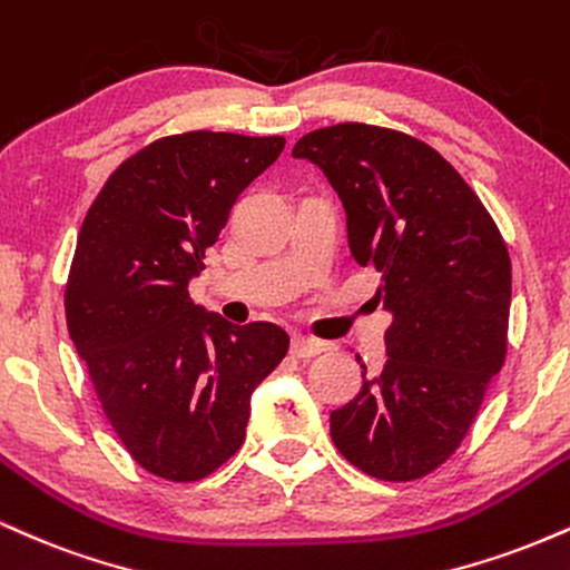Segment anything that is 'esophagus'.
<instances>
[{
  "label": "esophagus",
  "mask_w": 570,
  "mask_h": 570,
  "mask_svg": "<svg viewBox=\"0 0 570 570\" xmlns=\"http://www.w3.org/2000/svg\"><path fill=\"white\" fill-rule=\"evenodd\" d=\"M291 352L301 360H309V357H317V354L327 352V344H325V341H320V338L296 336V338H293V344H291Z\"/></svg>",
  "instance_id": "obj_1"
}]
</instances>
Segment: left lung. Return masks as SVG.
<instances>
[{"label": "left lung", "mask_w": 570, "mask_h": 570, "mask_svg": "<svg viewBox=\"0 0 570 570\" xmlns=\"http://www.w3.org/2000/svg\"><path fill=\"white\" fill-rule=\"evenodd\" d=\"M293 157L325 173L346 210L360 266L381 274L392 314L381 373L331 413L350 464L390 483L453 456L507 357L512 264L499 226L464 178L424 140L341 122L306 132Z\"/></svg>", "instance_id": "obj_1"}]
</instances>
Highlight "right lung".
Returning a JSON list of instances; mask_svg holds the SVG:
<instances>
[{
	"mask_svg": "<svg viewBox=\"0 0 570 570\" xmlns=\"http://www.w3.org/2000/svg\"><path fill=\"white\" fill-rule=\"evenodd\" d=\"M283 149V136L159 138L111 173L79 229L69 336L127 453L173 483L239 451L250 394L291 344L279 325H232L189 298L232 205Z\"/></svg>",
	"mask_w": 570,
	"mask_h": 570,
	"instance_id": "right-lung-1",
	"label": "right lung"
}]
</instances>
